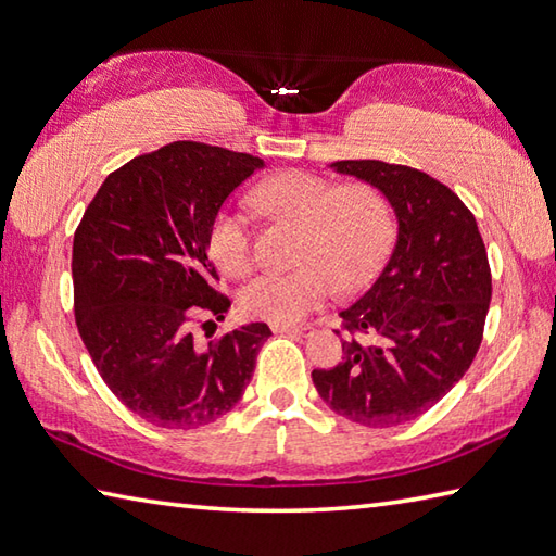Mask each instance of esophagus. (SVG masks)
Here are the masks:
<instances>
[{"label": "esophagus", "instance_id": "esophagus-1", "mask_svg": "<svg viewBox=\"0 0 556 556\" xmlns=\"http://www.w3.org/2000/svg\"><path fill=\"white\" fill-rule=\"evenodd\" d=\"M274 333H292V337H312L314 327L309 324H270Z\"/></svg>", "mask_w": 556, "mask_h": 556}]
</instances>
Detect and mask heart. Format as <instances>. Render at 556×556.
I'll return each instance as SVG.
<instances>
[{"label":"heart","mask_w":556,"mask_h":556,"mask_svg":"<svg viewBox=\"0 0 556 556\" xmlns=\"http://www.w3.org/2000/svg\"><path fill=\"white\" fill-rule=\"evenodd\" d=\"M264 211L302 225L292 270H266L239 290V309L270 324L298 321L341 290H358L382 268L394 242L390 201L370 184H333L312 172H286L258 186ZM207 251L227 276L254 264L251 232L242 213L219 211L207 227Z\"/></svg>","instance_id":"heart-1"}]
</instances>
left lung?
<instances>
[{
  "label": "left lung",
  "instance_id": "1",
  "mask_svg": "<svg viewBox=\"0 0 556 556\" xmlns=\"http://www.w3.org/2000/svg\"><path fill=\"white\" fill-rule=\"evenodd\" d=\"M331 169L382 191L400 232L380 278L341 312L345 331L375 343L341 341L343 361L312 370V382L349 421L400 426L441 402L475 361L491 302L486 247L469 207L433 176L380 160Z\"/></svg>",
  "mask_w": 556,
  "mask_h": 556
}]
</instances>
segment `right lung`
<instances>
[{
	"label": "right lung",
	"instance_id": "obj_1",
	"mask_svg": "<svg viewBox=\"0 0 556 556\" xmlns=\"http://www.w3.org/2000/svg\"><path fill=\"white\" fill-rule=\"evenodd\" d=\"M264 160L172 142L106 176L75 232V319L103 382L144 421L198 428L225 416L270 337L264 321L198 345L225 319L207 227Z\"/></svg>",
	"mask_w": 556,
	"mask_h": 556
}]
</instances>
